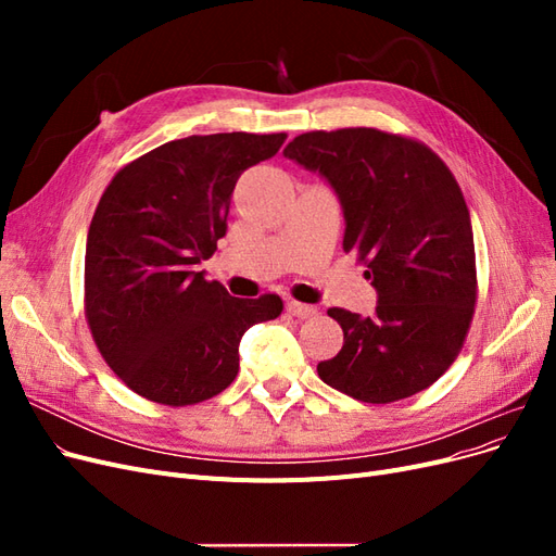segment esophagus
Segmentation results:
<instances>
[{
    "mask_svg": "<svg viewBox=\"0 0 556 556\" xmlns=\"http://www.w3.org/2000/svg\"><path fill=\"white\" fill-rule=\"evenodd\" d=\"M288 313L290 315H294V317H301V319H306V317H313V315H317V308L315 306H308V304H301V301H288Z\"/></svg>",
    "mask_w": 556,
    "mask_h": 556,
    "instance_id": "1",
    "label": "esophagus"
}]
</instances>
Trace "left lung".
<instances>
[{
    "mask_svg": "<svg viewBox=\"0 0 556 556\" xmlns=\"http://www.w3.org/2000/svg\"><path fill=\"white\" fill-rule=\"evenodd\" d=\"M282 155L329 180L345 215L343 250L378 292L371 317L327 311L343 348L317 376L364 403L427 390L457 359L478 301L459 182L422 141L376 127L299 134Z\"/></svg>",
    "mask_w": 556,
    "mask_h": 556,
    "instance_id": "obj_1",
    "label": "left lung"
}]
</instances>
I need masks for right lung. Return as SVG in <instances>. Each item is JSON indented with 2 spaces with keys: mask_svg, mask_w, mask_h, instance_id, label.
I'll use <instances>...</instances> for the list:
<instances>
[{
  "mask_svg": "<svg viewBox=\"0 0 556 556\" xmlns=\"http://www.w3.org/2000/svg\"><path fill=\"white\" fill-rule=\"evenodd\" d=\"M288 134H206L125 164L99 199L86 245V319L131 392L162 406L213 399L239 374V343L282 313L278 294L231 296L206 280L233 185Z\"/></svg>",
  "mask_w": 556,
  "mask_h": 556,
  "instance_id": "add662e5",
  "label": "right lung"
}]
</instances>
